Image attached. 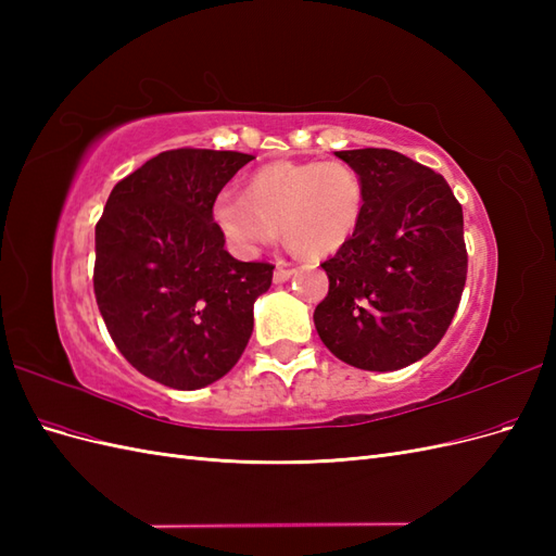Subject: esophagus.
<instances>
[{
    "mask_svg": "<svg viewBox=\"0 0 556 556\" xmlns=\"http://www.w3.org/2000/svg\"><path fill=\"white\" fill-rule=\"evenodd\" d=\"M292 276H294V268L278 266L276 271H274V282H276V285H282V282H288Z\"/></svg>",
    "mask_w": 556,
    "mask_h": 556,
    "instance_id": "obj_1",
    "label": "esophagus"
}]
</instances>
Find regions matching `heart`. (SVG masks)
I'll return each mask as SVG.
<instances>
[{
    "mask_svg": "<svg viewBox=\"0 0 556 556\" xmlns=\"http://www.w3.org/2000/svg\"><path fill=\"white\" fill-rule=\"evenodd\" d=\"M364 180L343 162H271L250 176L245 194H217L211 217L243 255L285 243L306 260L336 255L359 227Z\"/></svg>",
    "mask_w": 556,
    "mask_h": 556,
    "instance_id": "heart-1",
    "label": "heart"
}]
</instances>
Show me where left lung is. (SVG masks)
Wrapping results in <instances>:
<instances>
[{
  "mask_svg": "<svg viewBox=\"0 0 556 556\" xmlns=\"http://www.w3.org/2000/svg\"><path fill=\"white\" fill-rule=\"evenodd\" d=\"M364 180L359 227L319 266L329 294L313 319L323 343L364 371H396L441 343L466 285L464 213L429 166L387 148L339 150Z\"/></svg>",
  "mask_w": 556,
  "mask_h": 556,
  "instance_id": "obj_1",
  "label": "left lung"
}]
</instances>
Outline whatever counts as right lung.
<instances>
[{
  "mask_svg": "<svg viewBox=\"0 0 556 556\" xmlns=\"http://www.w3.org/2000/svg\"><path fill=\"white\" fill-rule=\"evenodd\" d=\"M233 150L178 148L109 194L94 229V296L123 357L146 378L199 390L229 374L274 266L225 250L211 208L241 166Z\"/></svg>",
  "mask_w": 556,
  "mask_h": 556,
  "instance_id": "1",
  "label": "right lung"
}]
</instances>
